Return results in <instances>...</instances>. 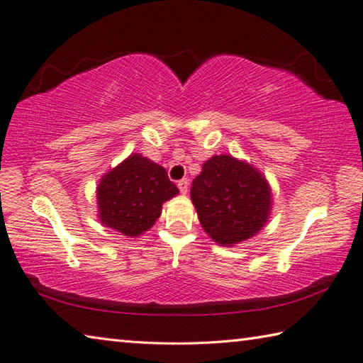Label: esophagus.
Segmentation results:
<instances>
[{"label": "esophagus", "instance_id": "34e87169", "mask_svg": "<svg viewBox=\"0 0 363 363\" xmlns=\"http://www.w3.org/2000/svg\"><path fill=\"white\" fill-rule=\"evenodd\" d=\"M177 187H179L181 194H187V190H189V181H187V179L177 181Z\"/></svg>", "mask_w": 363, "mask_h": 363}]
</instances>
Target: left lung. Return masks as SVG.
<instances>
[{
	"label": "left lung",
	"instance_id": "1",
	"mask_svg": "<svg viewBox=\"0 0 363 363\" xmlns=\"http://www.w3.org/2000/svg\"><path fill=\"white\" fill-rule=\"evenodd\" d=\"M198 218L215 242L230 246L252 237L265 225L272 191L256 168L233 156H213L190 189Z\"/></svg>",
	"mask_w": 363,
	"mask_h": 363
}]
</instances>
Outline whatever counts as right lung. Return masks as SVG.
I'll return each instance as SVG.
<instances>
[{"label": "right lung", "mask_w": 363, "mask_h": 363, "mask_svg": "<svg viewBox=\"0 0 363 363\" xmlns=\"http://www.w3.org/2000/svg\"><path fill=\"white\" fill-rule=\"evenodd\" d=\"M177 194L165 168L134 154L99 182L98 217L123 235H140L160 217L162 204Z\"/></svg>", "instance_id": "right-lung-1"}]
</instances>
